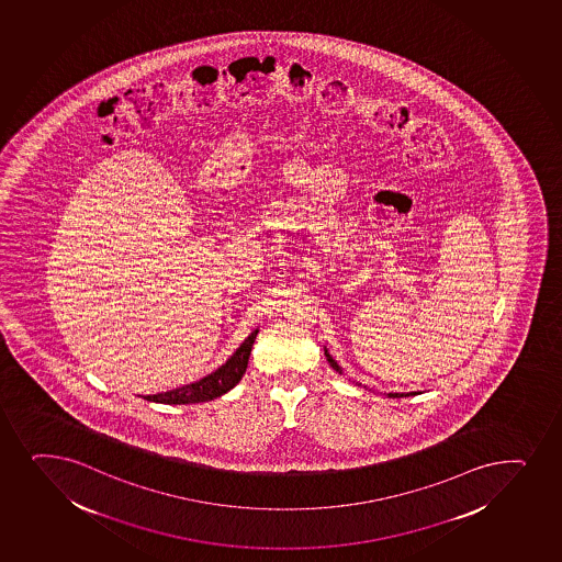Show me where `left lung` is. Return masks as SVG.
I'll return each instance as SVG.
<instances>
[{"label": "left lung", "mask_w": 562, "mask_h": 562, "mask_svg": "<svg viewBox=\"0 0 562 562\" xmlns=\"http://www.w3.org/2000/svg\"><path fill=\"white\" fill-rule=\"evenodd\" d=\"M325 357H327L328 364H330V367L335 368L336 372L341 373V368L338 367V362H336V360L333 359V357H330V355H328L327 347H325ZM413 394H416V392H407V394H405V392H389V394H386V396L404 397V396H413Z\"/></svg>", "instance_id": "left-lung-1"}]
</instances>
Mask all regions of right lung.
Wrapping results in <instances>:
<instances>
[{"label":"right lung","mask_w":562,"mask_h":562,"mask_svg":"<svg viewBox=\"0 0 562 562\" xmlns=\"http://www.w3.org/2000/svg\"><path fill=\"white\" fill-rule=\"evenodd\" d=\"M258 333L259 330H254L252 335L248 336L237 347V351L221 368H216L215 372L209 373L205 378L195 381V383H190V385L179 386V389L162 392V394L146 396L147 402L170 405L200 404V402H211V400L232 391L239 383L240 378L245 375L248 357H250L254 340H256Z\"/></svg>","instance_id":"obj_1"}]
</instances>
